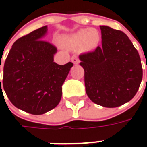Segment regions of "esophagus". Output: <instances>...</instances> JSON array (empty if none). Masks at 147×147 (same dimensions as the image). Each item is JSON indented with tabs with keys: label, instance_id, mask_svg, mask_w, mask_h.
<instances>
[{
	"label": "esophagus",
	"instance_id": "34e87169",
	"mask_svg": "<svg viewBox=\"0 0 147 147\" xmlns=\"http://www.w3.org/2000/svg\"><path fill=\"white\" fill-rule=\"evenodd\" d=\"M71 61H72V63H73V64H75V65H77V64L80 62L78 56H76V55L72 56V57H71Z\"/></svg>",
	"mask_w": 147,
	"mask_h": 147
}]
</instances>
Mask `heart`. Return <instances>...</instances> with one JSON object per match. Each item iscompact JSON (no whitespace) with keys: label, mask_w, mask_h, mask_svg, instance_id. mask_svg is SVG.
<instances>
[{"label":"heart","mask_w":147,"mask_h":147,"mask_svg":"<svg viewBox=\"0 0 147 147\" xmlns=\"http://www.w3.org/2000/svg\"><path fill=\"white\" fill-rule=\"evenodd\" d=\"M100 40V35L96 29L84 28L65 36L62 40V43L65 47L70 49L80 47L82 51L87 52L96 47L99 45Z\"/></svg>","instance_id":"b5f03b06"}]
</instances>
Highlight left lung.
<instances>
[{"mask_svg": "<svg viewBox=\"0 0 147 147\" xmlns=\"http://www.w3.org/2000/svg\"><path fill=\"white\" fill-rule=\"evenodd\" d=\"M101 47L79 56L88 97L105 107H117L135 96L142 80L138 51L124 32L100 26Z\"/></svg>", "mask_w": 147, "mask_h": 147, "instance_id": "1", "label": "left lung"}]
</instances>
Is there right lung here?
<instances>
[{
	"label": "right lung",
	"mask_w": 147,
	"mask_h": 147,
	"mask_svg": "<svg viewBox=\"0 0 147 147\" xmlns=\"http://www.w3.org/2000/svg\"><path fill=\"white\" fill-rule=\"evenodd\" d=\"M47 26L16 40L3 68L0 86L16 107L32 115H41L59 104L62 85L73 63L54 62L57 49L46 40ZM1 69V62H0Z\"/></svg>",
	"instance_id": "add662e5"
}]
</instances>
